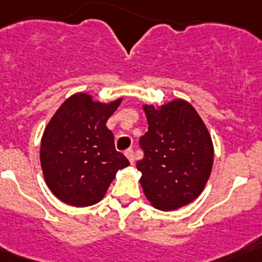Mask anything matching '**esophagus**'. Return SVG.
Masks as SVG:
<instances>
[{
    "label": "esophagus",
    "instance_id": "obj_1",
    "mask_svg": "<svg viewBox=\"0 0 262 262\" xmlns=\"http://www.w3.org/2000/svg\"><path fill=\"white\" fill-rule=\"evenodd\" d=\"M125 157L128 159V161L131 164L135 163V154H134V150L133 149H128V150H125Z\"/></svg>",
    "mask_w": 262,
    "mask_h": 262
}]
</instances>
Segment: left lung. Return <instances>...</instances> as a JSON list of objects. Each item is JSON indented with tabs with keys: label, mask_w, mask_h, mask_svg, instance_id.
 Listing matches in <instances>:
<instances>
[{
	"label": "left lung",
	"mask_w": 262,
	"mask_h": 262,
	"mask_svg": "<svg viewBox=\"0 0 262 262\" xmlns=\"http://www.w3.org/2000/svg\"><path fill=\"white\" fill-rule=\"evenodd\" d=\"M147 133L137 163L146 198L156 209L175 210L200 195L213 165V143L206 125L184 99L156 108L143 105Z\"/></svg>",
	"instance_id": "8db88e82"
}]
</instances>
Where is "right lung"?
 Returning <instances> with one entry per match:
<instances>
[{
  "instance_id": "1",
  "label": "right lung",
  "mask_w": 262,
  "mask_h": 262,
  "mask_svg": "<svg viewBox=\"0 0 262 262\" xmlns=\"http://www.w3.org/2000/svg\"><path fill=\"white\" fill-rule=\"evenodd\" d=\"M121 98L109 103L78 93L66 99L42 135L40 167L48 187L72 206H90L102 200L119 169L128 167L115 149L106 121Z\"/></svg>"
}]
</instances>
